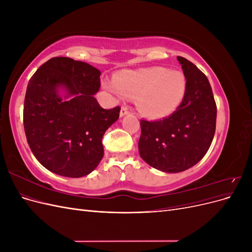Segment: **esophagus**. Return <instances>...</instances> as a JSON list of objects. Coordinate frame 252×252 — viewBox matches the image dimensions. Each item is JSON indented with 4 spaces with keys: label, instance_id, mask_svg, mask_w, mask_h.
Here are the masks:
<instances>
[{
    "label": "esophagus",
    "instance_id": "esophagus-1",
    "mask_svg": "<svg viewBox=\"0 0 252 252\" xmlns=\"http://www.w3.org/2000/svg\"><path fill=\"white\" fill-rule=\"evenodd\" d=\"M128 113H129V108L125 107V106H122L121 111H120V116L121 117H124V116H126V114H128Z\"/></svg>",
    "mask_w": 252,
    "mask_h": 252
}]
</instances>
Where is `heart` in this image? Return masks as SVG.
<instances>
[{
  "label": "heart",
  "instance_id": "1",
  "mask_svg": "<svg viewBox=\"0 0 252 252\" xmlns=\"http://www.w3.org/2000/svg\"><path fill=\"white\" fill-rule=\"evenodd\" d=\"M105 88L119 97H136L140 111L148 118L168 117L179 107L185 94L186 79L183 72L163 67L120 72Z\"/></svg>",
  "mask_w": 252,
  "mask_h": 252
}]
</instances>
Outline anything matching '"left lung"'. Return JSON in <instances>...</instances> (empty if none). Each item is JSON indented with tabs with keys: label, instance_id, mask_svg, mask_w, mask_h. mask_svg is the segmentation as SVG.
Instances as JSON below:
<instances>
[{
	"label": "left lung",
	"instance_id": "1",
	"mask_svg": "<svg viewBox=\"0 0 252 252\" xmlns=\"http://www.w3.org/2000/svg\"><path fill=\"white\" fill-rule=\"evenodd\" d=\"M177 59L186 78L182 103L163 120H141L140 156L164 172L184 171L201 161L216 132L217 105L207 77L187 59Z\"/></svg>",
	"mask_w": 252,
	"mask_h": 252
}]
</instances>
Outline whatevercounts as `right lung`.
<instances>
[{"mask_svg":"<svg viewBox=\"0 0 252 252\" xmlns=\"http://www.w3.org/2000/svg\"><path fill=\"white\" fill-rule=\"evenodd\" d=\"M100 75L85 62L56 57L28 82L23 110L26 139L37 161L53 173L81 178L101 162L103 135L119 119L121 107L104 109L95 100ZM59 86L72 98L63 101Z\"/></svg>","mask_w":252,"mask_h":252,"instance_id":"obj_1","label":"right lung"}]
</instances>
